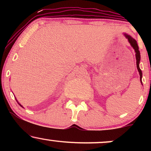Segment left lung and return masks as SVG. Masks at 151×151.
<instances>
[{
	"label": "left lung",
	"instance_id": "obj_1",
	"mask_svg": "<svg viewBox=\"0 0 151 151\" xmlns=\"http://www.w3.org/2000/svg\"><path fill=\"white\" fill-rule=\"evenodd\" d=\"M124 35L126 36V37L127 38L128 40L131 45L132 46V47L134 49L135 52H136V67L137 69H138V72H139L140 74V80H141V82L142 84V71L139 67V63H140V60H141V55H140V51L138 50V44H137V42L136 40H134L132 37L129 35L127 34H124Z\"/></svg>",
	"mask_w": 151,
	"mask_h": 151
}]
</instances>
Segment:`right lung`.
<instances>
[{
    "label": "right lung",
    "instance_id": "1",
    "mask_svg": "<svg viewBox=\"0 0 151 151\" xmlns=\"http://www.w3.org/2000/svg\"><path fill=\"white\" fill-rule=\"evenodd\" d=\"M16 101H17V99H16ZM17 102H18V104H19V105H20V106H21V107H22V108H23V106H22L21 104H20V103H19V102H18V101H17Z\"/></svg>",
    "mask_w": 151,
    "mask_h": 151
}]
</instances>
